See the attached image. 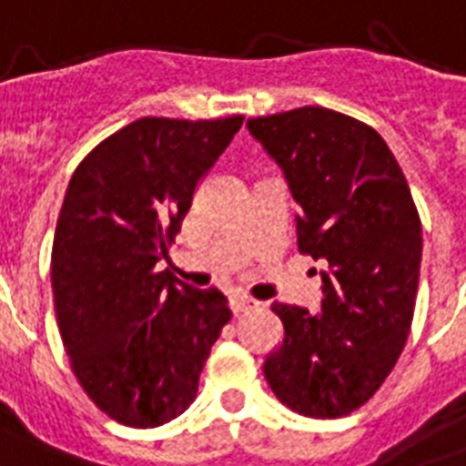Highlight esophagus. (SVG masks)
Returning a JSON list of instances; mask_svg holds the SVG:
<instances>
[{
	"label": "esophagus",
	"mask_w": 466,
	"mask_h": 466,
	"mask_svg": "<svg viewBox=\"0 0 466 466\" xmlns=\"http://www.w3.org/2000/svg\"><path fill=\"white\" fill-rule=\"evenodd\" d=\"M229 309L234 313H244V311H254V309H259V303L249 299V296H242V294H234L229 299Z\"/></svg>",
	"instance_id": "obj_1"
}]
</instances>
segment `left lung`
Listing matches in <instances>:
<instances>
[{
  "label": "left lung",
  "instance_id": "obj_1",
  "mask_svg": "<svg viewBox=\"0 0 466 466\" xmlns=\"http://www.w3.org/2000/svg\"><path fill=\"white\" fill-rule=\"evenodd\" d=\"M301 207L299 249L329 261L320 313L274 303L281 346L264 378L299 415H350L398 363L415 311L422 224L408 180L378 130L339 110L247 120Z\"/></svg>",
  "mask_w": 466,
  "mask_h": 466
}]
</instances>
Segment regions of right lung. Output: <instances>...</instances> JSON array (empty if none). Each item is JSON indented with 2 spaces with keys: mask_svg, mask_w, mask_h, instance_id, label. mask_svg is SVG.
Wrapping results in <instances>:
<instances>
[{
  "mask_svg": "<svg viewBox=\"0 0 466 466\" xmlns=\"http://www.w3.org/2000/svg\"><path fill=\"white\" fill-rule=\"evenodd\" d=\"M242 123L137 118L93 147L68 182L51 249L56 323L81 388L120 425L182 415L232 319L219 289L182 284L157 261Z\"/></svg>",
  "mask_w": 466,
  "mask_h": 466,
  "instance_id": "add662e5",
  "label": "right lung"
}]
</instances>
